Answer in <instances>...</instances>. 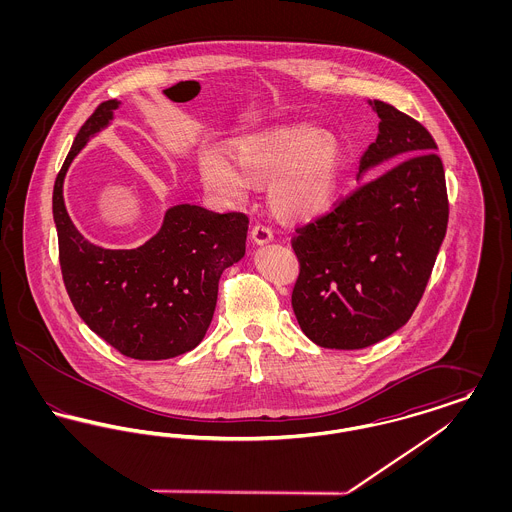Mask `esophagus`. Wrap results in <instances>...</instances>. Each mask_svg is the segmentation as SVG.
Listing matches in <instances>:
<instances>
[{
  "label": "esophagus",
  "instance_id": "34e87169",
  "mask_svg": "<svg viewBox=\"0 0 512 512\" xmlns=\"http://www.w3.org/2000/svg\"><path fill=\"white\" fill-rule=\"evenodd\" d=\"M272 230L268 228L265 222H255L253 226H251V240L255 242V244H267L272 240Z\"/></svg>",
  "mask_w": 512,
  "mask_h": 512
}]
</instances>
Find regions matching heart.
Segmentation results:
<instances>
[{
	"mask_svg": "<svg viewBox=\"0 0 512 512\" xmlns=\"http://www.w3.org/2000/svg\"><path fill=\"white\" fill-rule=\"evenodd\" d=\"M230 159L217 149L201 155V176L211 192L240 199L249 186L268 184V203L278 217L307 220L336 199L343 147L315 124H290L236 140Z\"/></svg>",
	"mask_w": 512,
	"mask_h": 512,
	"instance_id": "heart-1",
	"label": "heart"
}]
</instances>
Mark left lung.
Instances as JSON below:
<instances>
[{
    "instance_id": "left-lung-1",
    "label": "left lung",
    "mask_w": 512,
    "mask_h": 512,
    "mask_svg": "<svg viewBox=\"0 0 512 512\" xmlns=\"http://www.w3.org/2000/svg\"><path fill=\"white\" fill-rule=\"evenodd\" d=\"M372 105L378 136L359 171L394 165L292 238L293 313L305 336L328 349H363L407 324L447 232L445 172L432 134L390 103Z\"/></svg>"
}]
</instances>
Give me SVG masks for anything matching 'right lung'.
I'll return each instance as SVG.
<instances>
[{"label": "right lung", "mask_w": 512, "mask_h": 512, "mask_svg": "<svg viewBox=\"0 0 512 512\" xmlns=\"http://www.w3.org/2000/svg\"><path fill=\"white\" fill-rule=\"evenodd\" d=\"M109 99L82 124L55 178L53 220L59 265L80 318L124 357L163 361L203 340L217 305L220 274L245 253L249 219L197 205L167 211L161 230L138 249L111 251L74 228L63 203V178L86 140L111 121Z\"/></svg>", "instance_id": "1"}]
</instances>
